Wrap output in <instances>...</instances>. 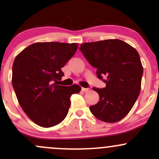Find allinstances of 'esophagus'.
Wrapping results in <instances>:
<instances>
[{
    "label": "esophagus",
    "mask_w": 159,
    "mask_h": 159,
    "mask_svg": "<svg viewBox=\"0 0 159 159\" xmlns=\"http://www.w3.org/2000/svg\"><path fill=\"white\" fill-rule=\"evenodd\" d=\"M81 91L83 92H87V91H89V89H86V88H81Z\"/></svg>",
    "instance_id": "obj_1"
}]
</instances>
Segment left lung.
Masks as SVG:
<instances>
[{"label": "left lung", "mask_w": 159, "mask_h": 159, "mask_svg": "<svg viewBox=\"0 0 159 159\" xmlns=\"http://www.w3.org/2000/svg\"><path fill=\"white\" fill-rule=\"evenodd\" d=\"M79 49L90 65L97 68L98 78L106 83L102 89L93 88L99 101L90 111L105 122L120 121L129 114L140 94L143 67L139 53L119 39L84 43Z\"/></svg>", "instance_id": "left-lung-1"}]
</instances>
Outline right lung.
<instances>
[{
  "label": "right lung",
  "mask_w": 159,
  "mask_h": 159,
  "mask_svg": "<svg viewBox=\"0 0 159 159\" xmlns=\"http://www.w3.org/2000/svg\"><path fill=\"white\" fill-rule=\"evenodd\" d=\"M77 49V43L37 42L14 59L12 85L17 98L28 118L41 127L61 122L68 113L71 94L81 90L78 84H57L64 76L61 68Z\"/></svg>",
  "instance_id": "obj_1"
}]
</instances>
